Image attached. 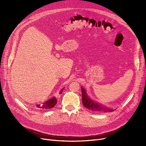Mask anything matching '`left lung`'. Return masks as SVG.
<instances>
[{"label":"left lung","mask_w":146,"mask_h":146,"mask_svg":"<svg viewBox=\"0 0 146 146\" xmlns=\"http://www.w3.org/2000/svg\"><path fill=\"white\" fill-rule=\"evenodd\" d=\"M82 102L84 106L91 111L94 112H112L115 110L110 108L108 107L99 104L95 101H93L88 96L86 90L82 87Z\"/></svg>","instance_id":"left-lung-1"}]
</instances>
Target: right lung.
Returning <instances> with one entry per match:
<instances>
[{"label":"right lung","instance_id":"add662e5","mask_svg":"<svg viewBox=\"0 0 146 146\" xmlns=\"http://www.w3.org/2000/svg\"><path fill=\"white\" fill-rule=\"evenodd\" d=\"M63 90H64V88L62 90H61V91L60 92V94H61L63 92ZM57 103V99L55 97H54L51 99H49L48 101L45 102L44 103H42V104H37L36 105V107L38 108H40V109L48 110L53 108V107L56 105Z\"/></svg>","mask_w":146,"mask_h":146}]
</instances>
